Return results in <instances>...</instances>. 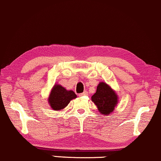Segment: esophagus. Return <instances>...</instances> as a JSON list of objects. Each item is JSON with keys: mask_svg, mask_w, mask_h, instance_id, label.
I'll return each mask as SVG.
<instances>
[{"mask_svg": "<svg viewBox=\"0 0 161 161\" xmlns=\"http://www.w3.org/2000/svg\"><path fill=\"white\" fill-rule=\"evenodd\" d=\"M87 95H88L87 91H84V92H83L82 93H80V94H79L80 97H85V96H87Z\"/></svg>", "mask_w": 161, "mask_h": 161, "instance_id": "34e87169", "label": "esophagus"}]
</instances>
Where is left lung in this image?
Returning a JSON list of instances; mask_svg holds the SVG:
<instances>
[{
  "instance_id": "8db88e82",
  "label": "left lung",
  "mask_w": 161,
  "mask_h": 161,
  "mask_svg": "<svg viewBox=\"0 0 161 161\" xmlns=\"http://www.w3.org/2000/svg\"><path fill=\"white\" fill-rule=\"evenodd\" d=\"M91 100L97 106L100 114L109 115L114 111L119 103L116 92L106 82H100L97 91L92 96Z\"/></svg>"
}]
</instances>
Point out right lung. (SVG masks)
I'll use <instances>...</instances> for the list:
<instances>
[{
	"mask_svg": "<svg viewBox=\"0 0 161 161\" xmlns=\"http://www.w3.org/2000/svg\"><path fill=\"white\" fill-rule=\"evenodd\" d=\"M77 98L73 90H68L60 84H55L52 88L48 98V104L55 111H61L71 100Z\"/></svg>",
	"mask_w": 161,
	"mask_h": 161,
	"instance_id": "add662e5",
	"label": "right lung"
}]
</instances>
